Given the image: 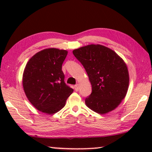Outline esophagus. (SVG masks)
I'll list each match as a JSON object with an SVG mask.
<instances>
[{"mask_svg": "<svg viewBox=\"0 0 152 152\" xmlns=\"http://www.w3.org/2000/svg\"><path fill=\"white\" fill-rule=\"evenodd\" d=\"M74 88L76 91H79V84H76L75 86H74Z\"/></svg>", "mask_w": 152, "mask_h": 152, "instance_id": "1", "label": "esophagus"}]
</instances>
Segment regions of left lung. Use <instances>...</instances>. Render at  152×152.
<instances>
[{
	"label": "left lung",
	"mask_w": 152,
	"mask_h": 152,
	"mask_svg": "<svg viewBox=\"0 0 152 152\" xmlns=\"http://www.w3.org/2000/svg\"><path fill=\"white\" fill-rule=\"evenodd\" d=\"M88 74L92 93L85 99L87 107L105 114L120 104L127 93L129 76L126 64L115 52L91 44L72 51Z\"/></svg>",
	"instance_id": "1"
}]
</instances>
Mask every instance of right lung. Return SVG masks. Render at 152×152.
I'll return each instance as SVG.
<instances>
[{"label": "right lung", "instance_id": "obj_1", "mask_svg": "<svg viewBox=\"0 0 152 152\" xmlns=\"http://www.w3.org/2000/svg\"><path fill=\"white\" fill-rule=\"evenodd\" d=\"M68 51L44 49L27 63L23 75V86L28 100L37 110L53 114L66 104L73 89L66 84L62 64Z\"/></svg>", "mask_w": 152, "mask_h": 152}]
</instances>
